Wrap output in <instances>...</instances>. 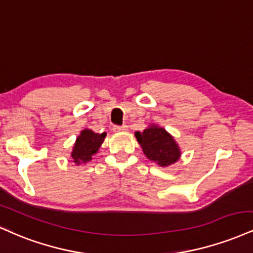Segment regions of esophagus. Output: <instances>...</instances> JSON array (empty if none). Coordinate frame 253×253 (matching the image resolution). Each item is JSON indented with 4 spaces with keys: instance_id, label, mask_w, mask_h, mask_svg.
Segmentation results:
<instances>
[{
    "instance_id": "1",
    "label": "esophagus",
    "mask_w": 253,
    "mask_h": 253,
    "mask_svg": "<svg viewBox=\"0 0 253 253\" xmlns=\"http://www.w3.org/2000/svg\"><path fill=\"white\" fill-rule=\"evenodd\" d=\"M114 131H115V132L127 131V126H114Z\"/></svg>"
}]
</instances>
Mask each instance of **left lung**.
<instances>
[{
  "label": "left lung",
  "mask_w": 253,
  "mask_h": 253,
  "mask_svg": "<svg viewBox=\"0 0 253 253\" xmlns=\"http://www.w3.org/2000/svg\"><path fill=\"white\" fill-rule=\"evenodd\" d=\"M135 137L147 159L160 167H169L180 160L179 144L165 127L150 124L142 132L136 131Z\"/></svg>",
  "instance_id": "obj_1"
}]
</instances>
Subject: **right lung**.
<instances>
[{"label":"right lung","instance_id":"add662e5","mask_svg":"<svg viewBox=\"0 0 253 253\" xmlns=\"http://www.w3.org/2000/svg\"><path fill=\"white\" fill-rule=\"evenodd\" d=\"M105 137V132L97 133L90 129L82 130L80 135L77 137L76 142H74L72 153H71L72 162L76 163L77 166L90 162L92 156L98 153Z\"/></svg>","mask_w":253,"mask_h":253}]
</instances>
